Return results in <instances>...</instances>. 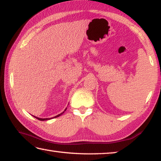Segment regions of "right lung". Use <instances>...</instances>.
<instances>
[{
    "mask_svg": "<svg viewBox=\"0 0 161 161\" xmlns=\"http://www.w3.org/2000/svg\"><path fill=\"white\" fill-rule=\"evenodd\" d=\"M66 110V109L64 110V111ZM64 112H62V113H61L60 114H59V115H57V116H54V117H53V118H38V117H36V116H33V117H35L36 118H37L38 120H50V119H52V118H57V117H59V116H61V115L64 113Z\"/></svg>",
    "mask_w": 161,
    "mask_h": 161,
    "instance_id": "1",
    "label": "right lung"
}]
</instances>
